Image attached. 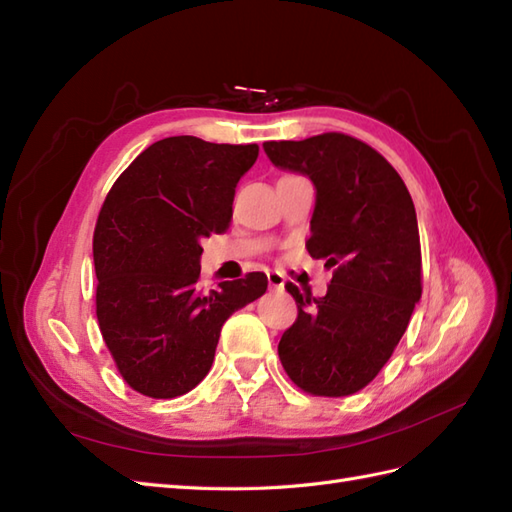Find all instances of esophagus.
I'll list each match as a JSON object with an SVG mask.
<instances>
[{
	"label": "esophagus",
	"mask_w": 512,
	"mask_h": 512,
	"mask_svg": "<svg viewBox=\"0 0 512 512\" xmlns=\"http://www.w3.org/2000/svg\"><path fill=\"white\" fill-rule=\"evenodd\" d=\"M268 285L272 290H283L285 279H283L281 272H268Z\"/></svg>",
	"instance_id": "1"
}]
</instances>
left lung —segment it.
Listing matches in <instances>:
<instances>
[{
	"label": "left lung",
	"mask_w": 512,
	"mask_h": 512,
	"mask_svg": "<svg viewBox=\"0 0 512 512\" xmlns=\"http://www.w3.org/2000/svg\"><path fill=\"white\" fill-rule=\"evenodd\" d=\"M268 159L316 187L307 253L334 268L327 294L285 283L299 316L283 331L285 373L314 397H347L377 377L421 299L417 211L397 170L364 141L323 133L266 141Z\"/></svg>",
	"instance_id": "left-lung-1"
}]
</instances>
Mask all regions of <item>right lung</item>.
Returning a JSON list of instances; mask_svg holds the SVG:
<instances>
[{
  "instance_id": "add662e5",
  "label": "right lung",
  "mask_w": 512,
  "mask_h": 512,
  "mask_svg": "<svg viewBox=\"0 0 512 512\" xmlns=\"http://www.w3.org/2000/svg\"><path fill=\"white\" fill-rule=\"evenodd\" d=\"M259 146L168 137L146 148L106 194L93 231L95 314L124 382L152 399L196 388L233 312L268 288L264 272L200 285V237L224 233L237 181Z\"/></svg>"
}]
</instances>
